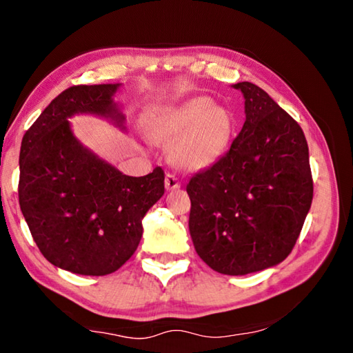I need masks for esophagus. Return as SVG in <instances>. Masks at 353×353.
<instances>
[{
  "label": "esophagus",
  "instance_id": "obj_1",
  "mask_svg": "<svg viewBox=\"0 0 353 353\" xmlns=\"http://www.w3.org/2000/svg\"><path fill=\"white\" fill-rule=\"evenodd\" d=\"M165 187H166V190H170V191L177 190V188H181V182H179V179L174 174H166Z\"/></svg>",
  "mask_w": 353,
  "mask_h": 353
}]
</instances>
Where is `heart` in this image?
Masks as SVG:
<instances>
[{
	"instance_id": "b5f03b06",
	"label": "heart",
	"mask_w": 353,
	"mask_h": 353,
	"mask_svg": "<svg viewBox=\"0 0 353 353\" xmlns=\"http://www.w3.org/2000/svg\"><path fill=\"white\" fill-rule=\"evenodd\" d=\"M235 132L232 113L210 98H193L155 113L146 129L148 140L171 146L170 157L187 171L205 170L223 157Z\"/></svg>"
}]
</instances>
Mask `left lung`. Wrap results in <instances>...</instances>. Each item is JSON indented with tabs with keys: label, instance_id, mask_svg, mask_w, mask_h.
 <instances>
[{
	"label": "left lung",
	"instance_id": "1",
	"mask_svg": "<svg viewBox=\"0 0 353 353\" xmlns=\"http://www.w3.org/2000/svg\"><path fill=\"white\" fill-rule=\"evenodd\" d=\"M246 121L210 168L190 179V235L198 255L227 276L263 271L294 248L312 207L303 130L252 82L234 85Z\"/></svg>",
	"mask_w": 353,
	"mask_h": 353
}]
</instances>
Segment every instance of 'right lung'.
Returning a JSON list of instances; mask_svg holds the SVG:
<instances>
[{
  "mask_svg": "<svg viewBox=\"0 0 353 353\" xmlns=\"http://www.w3.org/2000/svg\"><path fill=\"white\" fill-rule=\"evenodd\" d=\"M119 83L63 90L26 130L20 149L19 201L45 259L82 276L115 272L139 248L141 219L165 193L157 166L143 177L119 172L82 146L68 118L93 113L123 126L113 103Z\"/></svg>",
  "mask_w": 353,
  "mask_h": 353,
  "instance_id": "right-lung-1",
  "label": "right lung"
}]
</instances>
